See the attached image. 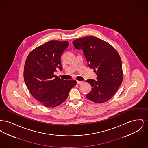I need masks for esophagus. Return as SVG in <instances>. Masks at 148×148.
<instances>
[{
    "label": "esophagus",
    "instance_id": "1",
    "mask_svg": "<svg viewBox=\"0 0 148 148\" xmlns=\"http://www.w3.org/2000/svg\"><path fill=\"white\" fill-rule=\"evenodd\" d=\"M82 83H83V81H78V80H77V84H82Z\"/></svg>",
    "mask_w": 148,
    "mask_h": 148
}]
</instances>
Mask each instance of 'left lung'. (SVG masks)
I'll list each match as a JSON object with an SVG mask.
<instances>
[{"instance_id": "8db88e82", "label": "left lung", "mask_w": 148, "mask_h": 148, "mask_svg": "<svg viewBox=\"0 0 148 148\" xmlns=\"http://www.w3.org/2000/svg\"><path fill=\"white\" fill-rule=\"evenodd\" d=\"M75 48L83 51L88 66L94 69L97 80L88 79L92 91L86 97L95 103L108 101L123 81L122 63L118 51L108 42L95 36H86L73 42Z\"/></svg>"}]
</instances>
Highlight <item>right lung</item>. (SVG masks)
Masks as SVG:
<instances>
[{"label":"right lung","mask_w":148,"mask_h":148,"mask_svg":"<svg viewBox=\"0 0 148 148\" xmlns=\"http://www.w3.org/2000/svg\"><path fill=\"white\" fill-rule=\"evenodd\" d=\"M69 45L68 42L51 40L32 50L27 56L24 79L32 96L47 108L64 102L76 80H64L54 74L62 71L60 58Z\"/></svg>","instance_id":"1"}]
</instances>
